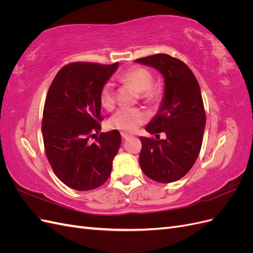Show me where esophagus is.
I'll return each instance as SVG.
<instances>
[{
	"label": "esophagus",
	"instance_id": "esophagus-1",
	"mask_svg": "<svg viewBox=\"0 0 253 253\" xmlns=\"http://www.w3.org/2000/svg\"><path fill=\"white\" fill-rule=\"evenodd\" d=\"M121 136H122V138L124 139H128V138H131L132 137V135H129V134H126V133H121Z\"/></svg>",
	"mask_w": 253,
	"mask_h": 253
}]
</instances>
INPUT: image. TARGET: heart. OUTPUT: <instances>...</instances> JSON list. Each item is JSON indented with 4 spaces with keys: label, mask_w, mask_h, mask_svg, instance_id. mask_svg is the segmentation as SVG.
I'll return each mask as SVG.
<instances>
[{
    "label": "heart",
    "mask_w": 253,
    "mask_h": 253,
    "mask_svg": "<svg viewBox=\"0 0 253 253\" xmlns=\"http://www.w3.org/2000/svg\"><path fill=\"white\" fill-rule=\"evenodd\" d=\"M118 81L125 84H131L137 90L141 93V98L147 101H153L158 98L160 91L159 87L153 85V76L150 71L144 67H133L121 73L118 77ZM100 103L105 110H112L115 105V91L111 82H106L101 87ZM148 115L144 111L137 108H128L124 106L115 113L110 119V125L120 131L133 132L138 128L145 120Z\"/></svg>",
    "instance_id": "obj_1"
}]
</instances>
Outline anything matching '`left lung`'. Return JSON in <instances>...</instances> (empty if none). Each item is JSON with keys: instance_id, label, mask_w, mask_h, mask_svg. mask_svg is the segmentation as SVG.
<instances>
[{"instance_id": "1", "label": "left lung", "mask_w": 253, "mask_h": 253, "mask_svg": "<svg viewBox=\"0 0 253 253\" xmlns=\"http://www.w3.org/2000/svg\"><path fill=\"white\" fill-rule=\"evenodd\" d=\"M155 68L164 76L165 90L158 112L145 131L159 138L140 137L139 165L149 178L173 182L183 177L200 154L206 126V113L198 82L182 61L166 53L135 60Z\"/></svg>"}]
</instances>
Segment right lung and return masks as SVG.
Segmentation results:
<instances>
[{"instance_id": "obj_1", "label": "right lung", "mask_w": 253, "mask_h": 253, "mask_svg": "<svg viewBox=\"0 0 253 253\" xmlns=\"http://www.w3.org/2000/svg\"><path fill=\"white\" fill-rule=\"evenodd\" d=\"M118 68L74 62L63 66L52 80L44 104L42 135L45 153L57 177L77 191L93 190L108 180L121 143L117 129L89 137L101 129L99 95Z\"/></svg>"}]
</instances>
